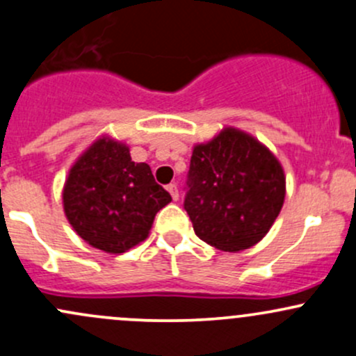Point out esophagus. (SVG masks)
Instances as JSON below:
<instances>
[{"mask_svg": "<svg viewBox=\"0 0 356 356\" xmlns=\"http://www.w3.org/2000/svg\"><path fill=\"white\" fill-rule=\"evenodd\" d=\"M167 191H168V193H170L172 200H174V201H177V200H179V189H177V184H168V186H167Z\"/></svg>", "mask_w": 356, "mask_h": 356, "instance_id": "34e87169", "label": "esophagus"}]
</instances>
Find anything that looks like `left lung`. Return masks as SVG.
<instances>
[{
  "label": "left lung",
  "mask_w": 356,
  "mask_h": 356,
  "mask_svg": "<svg viewBox=\"0 0 356 356\" xmlns=\"http://www.w3.org/2000/svg\"><path fill=\"white\" fill-rule=\"evenodd\" d=\"M283 201V168L252 136L227 128L194 147L184 209L201 241L227 252L249 249L268 234Z\"/></svg>",
  "instance_id": "8db88e82"
}]
</instances>
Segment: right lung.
<instances>
[{
	"instance_id": "add662e5",
	"label": "right lung",
	"mask_w": 356,
	"mask_h": 356,
	"mask_svg": "<svg viewBox=\"0 0 356 356\" xmlns=\"http://www.w3.org/2000/svg\"><path fill=\"white\" fill-rule=\"evenodd\" d=\"M170 201L148 163L133 162L129 148L109 138H100L78 159L63 191L74 232L109 254L143 242L155 215Z\"/></svg>"
}]
</instances>
